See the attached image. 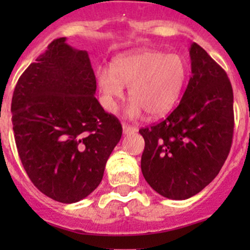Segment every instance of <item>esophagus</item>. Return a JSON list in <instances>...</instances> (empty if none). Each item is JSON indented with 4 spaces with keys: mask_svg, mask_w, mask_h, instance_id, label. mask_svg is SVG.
Listing matches in <instances>:
<instances>
[{
    "mask_svg": "<svg viewBox=\"0 0 250 250\" xmlns=\"http://www.w3.org/2000/svg\"><path fill=\"white\" fill-rule=\"evenodd\" d=\"M122 129H123V134H130V133H135L137 132V127H132V125H128L123 123L122 125Z\"/></svg>",
    "mask_w": 250,
    "mask_h": 250,
    "instance_id": "esophagus-1",
    "label": "esophagus"
}]
</instances>
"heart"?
<instances>
[{"mask_svg":"<svg viewBox=\"0 0 250 250\" xmlns=\"http://www.w3.org/2000/svg\"><path fill=\"white\" fill-rule=\"evenodd\" d=\"M188 77V65L179 54L155 49H134L116 57L110 69H100L97 82L105 110L113 112L128 88L130 100L125 113L139 117L166 116L178 104Z\"/></svg>","mask_w":250,"mask_h":250,"instance_id":"1","label":"heart"}]
</instances>
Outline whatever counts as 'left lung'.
<instances>
[{"mask_svg":"<svg viewBox=\"0 0 250 250\" xmlns=\"http://www.w3.org/2000/svg\"><path fill=\"white\" fill-rule=\"evenodd\" d=\"M191 77L176 109L139 130L141 172L169 200H188L220 172L233 135V92L228 75L197 43L190 47Z\"/></svg>","mask_w":250,"mask_h":250,"instance_id":"obj_1","label":"left lung"}]
</instances>
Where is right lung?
<instances>
[{"mask_svg":"<svg viewBox=\"0 0 250 250\" xmlns=\"http://www.w3.org/2000/svg\"><path fill=\"white\" fill-rule=\"evenodd\" d=\"M85 50L54 40L18 80L12 98L18 153L30 180L62 203L83 200L99 186L122 125L95 95Z\"/></svg>","mask_w":250,"mask_h":250,"instance_id":"obj_1","label":"right lung"}]
</instances>
